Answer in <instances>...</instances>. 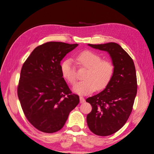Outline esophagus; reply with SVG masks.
I'll return each mask as SVG.
<instances>
[{"label":"esophagus","mask_w":154,"mask_h":154,"mask_svg":"<svg viewBox=\"0 0 154 154\" xmlns=\"http://www.w3.org/2000/svg\"><path fill=\"white\" fill-rule=\"evenodd\" d=\"M79 99H80V103H85V98L82 97V96H80L79 97Z\"/></svg>","instance_id":"1"}]
</instances>
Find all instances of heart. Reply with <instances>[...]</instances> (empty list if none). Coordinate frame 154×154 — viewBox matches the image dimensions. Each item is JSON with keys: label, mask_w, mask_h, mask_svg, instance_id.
Instances as JSON below:
<instances>
[{"label": "heart", "mask_w": 154, "mask_h": 154, "mask_svg": "<svg viewBox=\"0 0 154 154\" xmlns=\"http://www.w3.org/2000/svg\"><path fill=\"white\" fill-rule=\"evenodd\" d=\"M76 61L79 67L87 68L85 75V80L77 82L73 86L75 92L80 95H87L105 88L111 81L115 72L112 63L102 60L100 54L91 51H84L76 56ZM62 76L69 84L73 85L77 81L75 66L72 58H67L60 64Z\"/></svg>", "instance_id": "obj_1"}]
</instances>
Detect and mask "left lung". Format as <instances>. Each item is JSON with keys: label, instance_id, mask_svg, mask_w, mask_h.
<instances>
[{"label": "left lung", "instance_id": "8db88e82", "mask_svg": "<svg viewBox=\"0 0 154 154\" xmlns=\"http://www.w3.org/2000/svg\"><path fill=\"white\" fill-rule=\"evenodd\" d=\"M88 45L107 52L115 67L105 88L86 100L92 107L86 116L90 131L100 136L111 135L123 127L132 111L137 92L135 67L131 57L118 43Z\"/></svg>", "mask_w": 154, "mask_h": 154}]
</instances>
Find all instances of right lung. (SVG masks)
<instances>
[{
  "instance_id": "right-lung-1",
  "label": "right lung",
  "mask_w": 154,
  "mask_h": 154,
  "mask_svg": "<svg viewBox=\"0 0 154 154\" xmlns=\"http://www.w3.org/2000/svg\"><path fill=\"white\" fill-rule=\"evenodd\" d=\"M78 44L50 42L36 47L23 65L17 88L27 120L39 131L61 129L69 112L79 103L60 70V62Z\"/></svg>"
}]
</instances>
